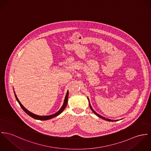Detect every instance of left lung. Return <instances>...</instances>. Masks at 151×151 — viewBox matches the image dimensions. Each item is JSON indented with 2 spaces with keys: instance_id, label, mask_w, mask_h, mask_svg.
<instances>
[{
  "instance_id": "8db88e82",
  "label": "left lung",
  "mask_w": 151,
  "mask_h": 151,
  "mask_svg": "<svg viewBox=\"0 0 151 151\" xmlns=\"http://www.w3.org/2000/svg\"><path fill=\"white\" fill-rule=\"evenodd\" d=\"M89 101V100H88ZM89 105H90V108H91V109L93 111V112L97 115V116H98L99 117H101V118H102V119H104V120H107V121H109V122H114V121H117V120H111V119H106V118H105V117H103V116H101L99 114H98L97 113H96L94 110H93V109L92 108V107H91V105H90V102H89Z\"/></svg>"
}]
</instances>
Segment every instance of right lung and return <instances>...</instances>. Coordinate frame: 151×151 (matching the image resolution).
Segmentation results:
<instances>
[{
  "label": "right lung",
  "mask_w": 151,
  "mask_h": 151,
  "mask_svg": "<svg viewBox=\"0 0 151 151\" xmlns=\"http://www.w3.org/2000/svg\"><path fill=\"white\" fill-rule=\"evenodd\" d=\"M14 93H15V92L14 91ZM15 95V97H16V99L17 100L18 102L19 103L20 106L21 107V108L24 111V112L27 114L29 116H30L31 117H33L35 119H37V120H49V119H50L51 118H53V117H55L57 116H58V115H60L64 110V109L65 108L66 106L67 105L68 103V91L67 93V94H66V96L65 97V100H64V104L62 106V107L61 108V109L57 112H56L55 114H53V115H49V116H39V115H35L34 114H32V112H29V111H28L24 106H23V105L21 104V102H19V101L18 100V99H17V96L16 95V94H14Z\"/></svg>",
  "instance_id": "right-lung-1"
}]
</instances>
